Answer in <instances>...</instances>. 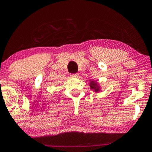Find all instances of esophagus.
Wrapping results in <instances>:
<instances>
[{"label":"esophagus","mask_w":152,"mask_h":152,"mask_svg":"<svg viewBox=\"0 0 152 152\" xmlns=\"http://www.w3.org/2000/svg\"><path fill=\"white\" fill-rule=\"evenodd\" d=\"M71 77H72V78H78V74H71Z\"/></svg>","instance_id":"esophagus-1"}]
</instances>
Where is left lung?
I'll use <instances>...</instances> for the list:
<instances>
[{
  "label": "left lung",
  "instance_id": "obj_1",
  "mask_svg": "<svg viewBox=\"0 0 152 152\" xmlns=\"http://www.w3.org/2000/svg\"><path fill=\"white\" fill-rule=\"evenodd\" d=\"M89 86L91 90L96 92V93H99V92L102 91V86H101V84L99 83L98 80H90Z\"/></svg>",
  "mask_w": 152,
  "mask_h": 152
}]
</instances>
